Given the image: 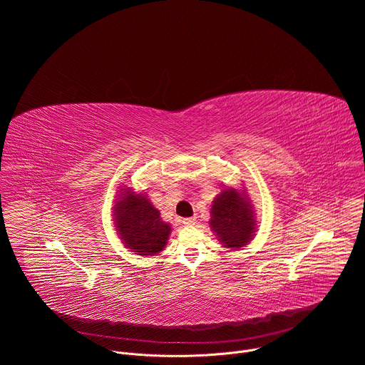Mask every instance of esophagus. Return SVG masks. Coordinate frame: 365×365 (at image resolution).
Masks as SVG:
<instances>
[{
	"label": "esophagus",
	"mask_w": 365,
	"mask_h": 365,
	"mask_svg": "<svg viewBox=\"0 0 365 365\" xmlns=\"http://www.w3.org/2000/svg\"><path fill=\"white\" fill-rule=\"evenodd\" d=\"M182 222H183L185 225H187V227H192V225L196 224V218H185Z\"/></svg>",
	"instance_id": "esophagus-1"
}]
</instances>
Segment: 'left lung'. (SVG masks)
<instances>
[{"mask_svg":"<svg viewBox=\"0 0 365 365\" xmlns=\"http://www.w3.org/2000/svg\"><path fill=\"white\" fill-rule=\"evenodd\" d=\"M211 228L227 248H241L255 232L254 211L242 192L234 187L222 190L212 203Z\"/></svg>","mask_w":365,"mask_h":365,"instance_id":"left-lung-1","label":"left lung"}]
</instances>
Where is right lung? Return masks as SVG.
<instances>
[{
    "label": "right lung",
    "instance_id": "add662e5",
    "mask_svg": "<svg viewBox=\"0 0 365 365\" xmlns=\"http://www.w3.org/2000/svg\"><path fill=\"white\" fill-rule=\"evenodd\" d=\"M123 195L114 206V220L125 247L138 255L159 254L168 244L170 225L145 195H135L130 187Z\"/></svg>",
    "mask_w": 365,
    "mask_h": 365
}]
</instances>
